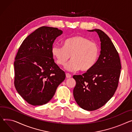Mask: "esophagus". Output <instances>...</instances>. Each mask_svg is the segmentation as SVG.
<instances>
[{"instance_id": "34e87169", "label": "esophagus", "mask_w": 132, "mask_h": 132, "mask_svg": "<svg viewBox=\"0 0 132 132\" xmlns=\"http://www.w3.org/2000/svg\"><path fill=\"white\" fill-rule=\"evenodd\" d=\"M66 76L67 78H70L72 77V75L70 74L69 73H66Z\"/></svg>"}]
</instances>
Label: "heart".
Segmentation results:
<instances>
[{"label":"heart","mask_w":132,"mask_h":132,"mask_svg":"<svg viewBox=\"0 0 132 132\" xmlns=\"http://www.w3.org/2000/svg\"><path fill=\"white\" fill-rule=\"evenodd\" d=\"M51 53L58 65L64 66L70 58L72 60L66 65L69 71L80 69L88 72L95 65L100 55V48L97 43L85 37L76 36L63 42V47L52 46Z\"/></svg>","instance_id":"1"}]
</instances>
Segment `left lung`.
I'll use <instances>...</instances> for the list:
<instances>
[{"label": "left lung", "instance_id": "1", "mask_svg": "<svg viewBox=\"0 0 132 132\" xmlns=\"http://www.w3.org/2000/svg\"><path fill=\"white\" fill-rule=\"evenodd\" d=\"M95 31L101 41V54L94 67L73 77L76 84L74 99L82 108L93 111L106 104L113 95L118 85L121 68L118 52L107 35L99 29Z\"/></svg>", "mask_w": 132, "mask_h": 132}]
</instances>
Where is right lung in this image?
<instances>
[{"instance_id":"add662e5","label":"right lung","mask_w":132,"mask_h":132,"mask_svg":"<svg viewBox=\"0 0 132 132\" xmlns=\"http://www.w3.org/2000/svg\"><path fill=\"white\" fill-rule=\"evenodd\" d=\"M62 33L56 28H38L25 39L15 57V87L22 97L33 106L49 102L66 77L51 53L55 40Z\"/></svg>"}]
</instances>
